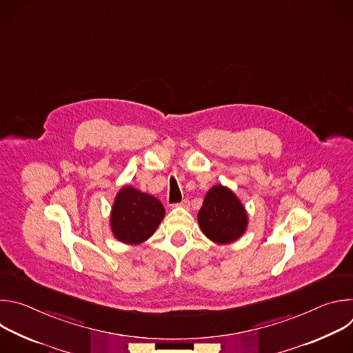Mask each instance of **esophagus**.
Returning <instances> with one entry per match:
<instances>
[{"label": "esophagus", "mask_w": 353, "mask_h": 353, "mask_svg": "<svg viewBox=\"0 0 353 353\" xmlns=\"http://www.w3.org/2000/svg\"><path fill=\"white\" fill-rule=\"evenodd\" d=\"M176 207H180V208H188L190 207V201L188 199H183L180 204H177Z\"/></svg>", "instance_id": "esophagus-1"}]
</instances>
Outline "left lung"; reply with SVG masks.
I'll use <instances>...</instances> for the list:
<instances>
[{
    "instance_id": "8db88e82",
    "label": "left lung",
    "mask_w": 353,
    "mask_h": 353,
    "mask_svg": "<svg viewBox=\"0 0 353 353\" xmlns=\"http://www.w3.org/2000/svg\"><path fill=\"white\" fill-rule=\"evenodd\" d=\"M203 233L216 244H230L247 230L248 215L239 196L226 185L208 190L198 215Z\"/></svg>"
}]
</instances>
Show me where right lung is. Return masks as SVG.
I'll return each instance as SVG.
<instances>
[{
	"label": "right lung",
	"mask_w": 353,
	"mask_h": 353,
	"mask_svg": "<svg viewBox=\"0 0 353 353\" xmlns=\"http://www.w3.org/2000/svg\"><path fill=\"white\" fill-rule=\"evenodd\" d=\"M165 214L158 198L132 185H123L112 207L110 229L119 241L137 245L155 233Z\"/></svg>",
	"instance_id": "1"
}]
</instances>
